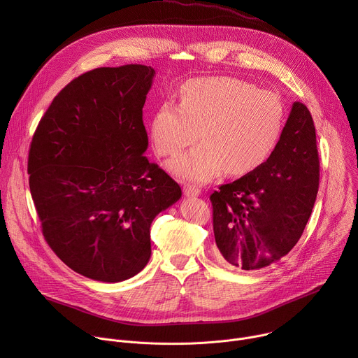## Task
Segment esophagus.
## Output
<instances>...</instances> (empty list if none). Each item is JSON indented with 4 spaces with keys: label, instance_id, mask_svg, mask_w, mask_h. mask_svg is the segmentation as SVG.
Wrapping results in <instances>:
<instances>
[{
    "label": "esophagus",
    "instance_id": "obj_1",
    "mask_svg": "<svg viewBox=\"0 0 358 358\" xmlns=\"http://www.w3.org/2000/svg\"><path fill=\"white\" fill-rule=\"evenodd\" d=\"M184 194L187 196H196L201 194V189L198 187H194V185H184Z\"/></svg>",
    "mask_w": 358,
    "mask_h": 358
}]
</instances>
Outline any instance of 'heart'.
<instances>
[{
	"label": "heart",
	"instance_id": "heart-1",
	"mask_svg": "<svg viewBox=\"0 0 358 358\" xmlns=\"http://www.w3.org/2000/svg\"><path fill=\"white\" fill-rule=\"evenodd\" d=\"M285 122L280 97L252 83L213 76L185 82L180 106L167 101L151 122V138L163 157L176 156L201 137L203 143L170 163L185 180L206 182L224 170L243 176L258 169L273 151Z\"/></svg>",
	"mask_w": 358,
	"mask_h": 358
}]
</instances>
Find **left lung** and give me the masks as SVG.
Here are the masks:
<instances>
[{
    "instance_id": "1",
    "label": "left lung",
    "mask_w": 358,
    "mask_h": 358,
    "mask_svg": "<svg viewBox=\"0 0 358 358\" xmlns=\"http://www.w3.org/2000/svg\"><path fill=\"white\" fill-rule=\"evenodd\" d=\"M319 167L313 117L294 101L269 159L210 196L221 261L255 272L287 255L310 218Z\"/></svg>"
}]
</instances>
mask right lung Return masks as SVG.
<instances>
[{
    "label": "right lung",
    "instance_id": "add662e5",
    "mask_svg": "<svg viewBox=\"0 0 358 358\" xmlns=\"http://www.w3.org/2000/svg\"><path fill=\"white\" fill-rule=\"evenodd\" d=\"M155 69L96 68L68 83L34 133L28 174L42 234L72 271L100 282L137 275L150 225L181 196L144 152L143 106Z\"/></svg>",
    "mask_w": 358,
    "mask_h": 358
}]
</instances>
